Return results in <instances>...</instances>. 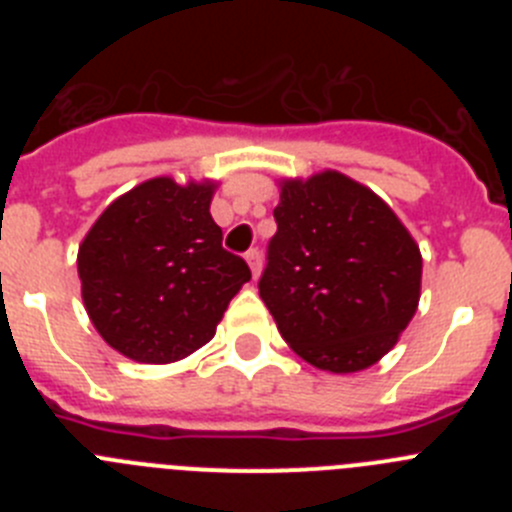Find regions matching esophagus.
I'll return each instance as SVG.
<instances>
[{
	"mask_svg": "<svg viewBox=\"0 0 512 512\" xmlns=\"http://www.w3.org/2000/svg\"><path fill=\"white\" fill-rule=\"evenodd\" d=\"M246 261H248V266H251V271H253V279L259 277V274H261V253H259V248H251V251L246 253Z\"/></svg>",
	"mask_w": 512,
	"mask_h": 512,
	"instance_id": "34e87169",
	"label": "esophagus"
}]
</instances>
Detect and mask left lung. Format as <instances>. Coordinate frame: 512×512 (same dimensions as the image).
<instances>
[{
  "label": "left lung",
  "instance_id": "obj_1",
  "mask_svg": "<svg viewBox=\"0 0 512 512\" xmlns=\"http://www.w3.org/2000/svg\"><path fill=\"white\" fill-rule=\"evenodd\" d=\"M259 295L307 364H377L418 310L423 259L400 217L364 184L323 171L284 179Z\"/></svg>",
  "mask_w": 512,
  "mask_h": 512
}]
</instances>
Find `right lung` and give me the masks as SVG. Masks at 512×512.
Segmentation results:
<instances>
[{
	"label": "right lung",
	"mask_w": 512,
	"mask_h": 512,
	"mask_svg": "<svg viewBox=\"0 0 512 512\" xmlns=\"http://www.w3.org/2000/svg\"><path fill=\"white\" fill-rule=\"evenodd\" d=\"M215 184L156 176L117 197L79 246L81 297L99 336L140 364H171L215 336L251 279L212 220Z\"/></svg>",
	"instance_id": "1"
}]
</instances>
